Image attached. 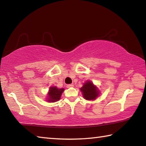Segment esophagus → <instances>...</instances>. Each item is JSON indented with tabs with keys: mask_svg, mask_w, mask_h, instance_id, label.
I'll return each mask as SVG.
<instances>
[{
	"mask_svg": "<svg viewBox=\"0 0 146 146\" xmlns=\"http://www.w3.org/2000/svg\"><path fill=\"white\" fill-rule=\"evenodd\" d=\"M74 86V85L73 84H68V85H67V86H66V87H67V88H70V87H73Z\"/></svg>",
	"mask_w": 146,
	"mask_h": 146,
	"instance_id": "1",
	"label": "esophagus"
}]
</instances>
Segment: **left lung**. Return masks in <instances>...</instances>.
<instances>
[{"label": "left lung", "mask_w": 146, "mask_h": 146, "mask_svg": "<svg viewBox=\"0 0 146 146\" xmlns=\"http://www.w3.org/2000/svg\"><path fill=\"white\" fill-rule=\"evenodd\" d=\"M80 90L84 98L87 100H95L99 95V91L97 87L90 81L86 82Z\"/></svg>", "instance_id": "8db88e82"}]
</instances>
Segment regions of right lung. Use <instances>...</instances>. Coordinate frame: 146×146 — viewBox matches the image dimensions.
Wrapping results in <instances>:
<instances>
[{"label":"right lung","instance_id":"right-lung-1","mask_svg":"<svg viewBox=\"0 0 146 146\" xmlns=\"http://www.w3.org/2000/svg\"><path fill=\"white\" fill-rule=\"evenodd\" d=\"M63 91V88L58 89L56 87H51L49 90L48 101L49 102H55L59 100Z\"/></svg>","mask_w":146,"mask_h":146}]
</instances>
